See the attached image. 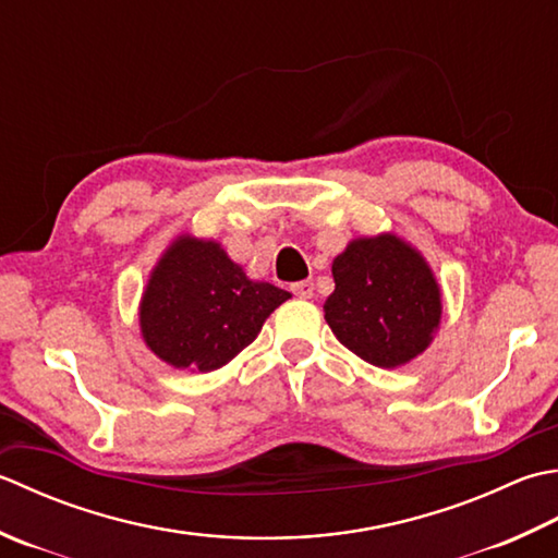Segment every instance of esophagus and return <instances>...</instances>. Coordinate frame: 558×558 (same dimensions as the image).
Segmentation results:
<instances>
[{
  "label": "esophagus",
  "instance_id": "esophagus-1",
  "mask_svg": "<svg viewBox=\"0 0 558 558\" xmlns=\"http://www.w3.org/2000/svg\"><path fill=\"white\" fill-rule=\"evenodd\" d=\"M292 294H294V298H300V300H312L314 298V282L312 280L294 282Z\"/></svg>",
  "mask_w": 558,
  "mask_h": 558
}]
</instances>
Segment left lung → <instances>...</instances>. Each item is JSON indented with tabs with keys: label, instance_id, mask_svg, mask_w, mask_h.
Instances as JSON below:
<instances>
[{
	"label": "left lung",
	"instance_id": "1",
	"mask_svg": "<svg viewBox=\"0 0 558 558\" xmlns=\"http://www.w3.org/2000/svg\"><path fill=\"white\" fill-rule=\"evenodd\" d=\"M331 272L336 290L324 312L348 351L369 365L399 367L428 348L440 324V290L401 239H355Z\"/></svg>",
	"mask_w": 558,
	"mask_h": 558
}]
</instances>
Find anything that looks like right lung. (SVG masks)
I'll list each match as a JSON object with an SVG mask.
<instances>
[{
	"mask_svg": "<svg viewBox=\"0 0 558 558\" xmlns=\"http://www.w3.org/2000/svg\"><path fill=\"white\" fill-rule=\"evenodd\" d=\"M290 292L254 282L220 244L183 236L151 272L140 326L163 363L191 373L227 365Z\"/></svg>",
	"mask_w": 558,
	"mask_h": 558,
	"instance_id": "1",
	"label": "right lung"
}]
</instances>
